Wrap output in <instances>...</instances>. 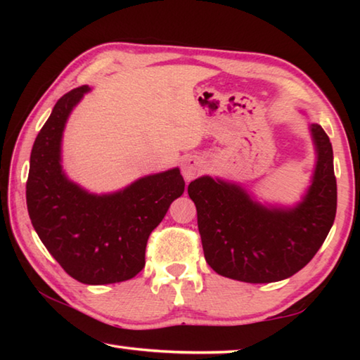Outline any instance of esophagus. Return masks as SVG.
<instances>
[{"label":"esophagus","instance_id":"esophagus-1","mask_svg":"<svg viewBox=\"0 0 360 360\" xmlns=\"http://www.w3.org/2000/svg\"><path fill=\"white\" fill-rule=\"evenodd\" d=\"M205 169V162L200 157L187 158L184 165H182V176L186 181H192Z\"/></svg>","mask_w":360,"mask_h":360}]
</instances>
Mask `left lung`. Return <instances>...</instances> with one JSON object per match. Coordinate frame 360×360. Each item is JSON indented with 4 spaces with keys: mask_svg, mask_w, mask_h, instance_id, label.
Returning <instances> with one entry per match:
<instances>
[{
    "mask_svg": "<svg viewBox=\"0 0 360 360\" xmlns=\"http://www.w3.org/2000/svg\"><path fill=\"white\" fill-rule=\"evenodd\" d=\"M311 135L318 163L313 184L295 208H265L240 186L210 176L188 184L205 259L219 275L254 284L281 281L319 251L337 214V178L327 133L313 124Z\"/></svg>",
    "mask_w": 360,
    "mask_h": 360,
    "instance_id": "8db88e82",
    "label": "left lung"
}]
</instances>
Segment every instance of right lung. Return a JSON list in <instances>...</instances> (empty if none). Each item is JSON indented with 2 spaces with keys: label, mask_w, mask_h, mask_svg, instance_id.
Here are the masks:
<instances>
[{
  "label": "right lung",
  "mask_w": 360,
  "mask_h": 360,
  "mask_svg": "<svg viewBox=\"0 0 360 360\" xmlns=\"http://www.w3.org/2000/svg\"><path fill=\"white\" fill-rule=\"evenodd\" d=\"M87 85L65 94L34 139L27 181V208L36 233L71 278L112 284L144 268L146 245L186 182L178 168L146 176L124 191L94 195L66 178L60 144L66 119Z\"/></svg>",
  "instance_id": "1"
}]
</instances>
